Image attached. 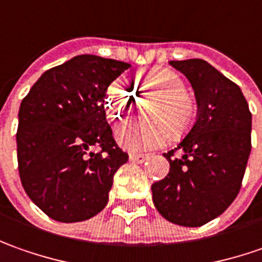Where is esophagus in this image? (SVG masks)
<instances>
[{"mask_svg":"<svg viewBox=\"0 0 262 262\" xmlns=\"http://www.w3.org/2000/svg\"><path fill=\"white\" fill-rule=\"evenodd\" d=\"M148 158L149 155H143V154H130L129 155V159L132 162H136V164H143Z\"/></svg>","mask_w":262,"mask_h":262,"instance_id":"esophagus-1","label":"esophagus"}]
</instances>
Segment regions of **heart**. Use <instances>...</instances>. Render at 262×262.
I'll use <instances>...</instances> for the list:
<instances>
[{
    "label": "heart",
    "mask_w": 262,
    "mask_h": 262,
    "mask_svg": "<svg viewBox=\"0 0 262 262\" xmlns=\"http://www.w3.org/2000/svg\"><path fill=\"white\" fill-rule=\"evenodd\" d=\"M136 93L157 98L149 107V123H124L116 129V139L124 148L143 150L162 146L171 135L180 139L191 130L197 120L199 105L193 95L185 91V84L178 74L165 68L140 72L136 78ZM135 104V93L116 79L108 88L105 108L116 120L124 119Z\"/></svg>",
    "instance_id": "heart-1"
}]
</instances>
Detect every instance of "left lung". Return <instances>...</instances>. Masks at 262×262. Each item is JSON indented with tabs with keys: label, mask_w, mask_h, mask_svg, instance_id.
Here are the masks:
<instances>
[{
	"label": "left lung",
	"mask_w": 262,
	"mask_h": 262,
	"mask_svg": "<svg viewBox=\"0 0 262 262\" xmlns=\"http://www.w3.org/2000/svg\"><path fill=\"white\" fill-rule=\"evenodd\" d=\"M169 65L190 81L199 114L178 146L164 154L169 172L152 184V200L167 221L195 228L221 216L238 195L251 154V112L241 88L203 59Z\"/></svg>",
	"instance_id": "obj_1"
}]
</instances>
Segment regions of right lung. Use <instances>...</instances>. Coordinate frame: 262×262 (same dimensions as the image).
<instances>
[{"mask_svg": "<svg viewBox=\"0 0 262 262\" xmlns=\"http://www.w3.org/2000/svg\"><path fill=\"white\" fill-rule=\"evenodd\" d=\"M129 67L79 55L46 71L21 101L20 180L30 200L53 221H86L108 202L114 174L129 155L117 146L105 120L104 97Z\"/></svg>", "mask_w": 262, "mask_h": 262, "instance_id": "obj_1", "label": "right lung"}]
</instances>
